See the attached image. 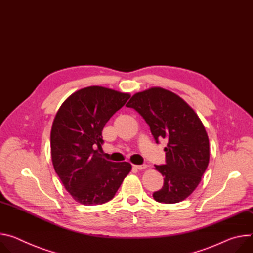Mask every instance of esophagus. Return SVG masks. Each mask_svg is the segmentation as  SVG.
I'll return each mask as SVG.
<instances>
[{"mask_svg": "<svg viewBox=\"0 0 253 253\" xmlns=\"http://www.w3.org/2000/svg\"><path fill=\"white\" fill-rule=\"evenodd\" d=\"M133 167L137 170H143V169H146L147 165H145V164L144 165H133Z\"/></svg>", "mask_w": 253, "mask_h": 253, "instance_id": "obj_1", "label": "esophagus"}]
</instances>
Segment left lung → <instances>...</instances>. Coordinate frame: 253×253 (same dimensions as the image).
I'll return each instance as SVG.
<instances>
[{
	"label": "left lung",
	"mask_w": 253,
	"mask_h": 253,
	"mask_svg": "<svg viewBox=\"0 0 253 253\" xmlns=\"http://www.w3.org/2000/svg\"><path fill=\"white\" fill-rule=\"evenodd\" d=\"M143 117L157 144L167 139L166 164L156 167L164 177L153 197L160 203L185 200L199 185L210 157L209 138L196 112L177 94L161 87L137 92L126 104Z\"/></svg>",
	"instance_id": "left-lung-1"
}]
</instances>
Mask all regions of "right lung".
I'll use <instances>...</instances> for the list:
<instances>
[{"instance_id":"right-lung-1","label":"right lung","mask_w":253,"mask_h":253,"mask_svg":"<svg viewBox=\"0 0 253 253\" xmlns=\"http://www.w3.org/2000/svg\"><path fill=\"white\" fill-rule=\"evenodd\" d=\"M129 97L128 93L89 86L71 94L56 114L50 142L54 170L80 204L108 202L131 170L129 163H112L98 153L105 124Z\"/></svg>"}]
</instances>
